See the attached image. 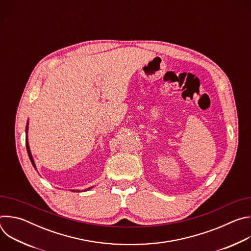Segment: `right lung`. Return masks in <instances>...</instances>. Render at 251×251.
<instances>
[{"label":"right lung","mask_w":251,"mask_h":251,"mask_svg":"<svg viewBox=\"0 0 251 251\" xmlns=\"http://www.w3.org/2000/svg\"><path fill=\"white\" fill-rule=\"evenodd\" d=\"M26 132H27V127H26ZM25 145H26V151H27V154H28V157H29V160H30V162H31V164H32V166H33V168L37 170V168H35V164H34V162H33V159H32V157H31V154H30V150H29V147H28V143H27V139H26V141H25ZM92 188V187H91ZM91 188H88L87 190H84V191H88V190H90ZM75 192V190H74ZM76 192H78V191H76Z\"/></svg>","instance_id":"obj_1"}]
</instances>
